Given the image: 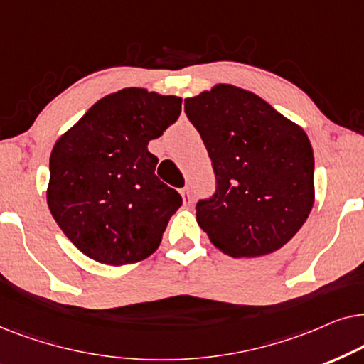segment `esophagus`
<instances>
[{"label": "esophagus", "instance_id": "obj_1", "mask_svg": "<svg viewBox=\"0 0 364 364\" xmlns=\"http://www.w3.org/2000/svg\"><path fill=\"white\" fill-rule=\"evenodd\" d=\"M181 198H183V203H185L186 208H190L193 205V196H191V191L188 190V188H183L181 190Z\"/></svg>", "mask_w": 364, "mask_h": 364}]
</instances>
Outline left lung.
<instances>
[{
  "mask_svg": "<svg viewBox=\"0 0 364 364\" xmlns=\"http://www.w3.org/2000/svg\"><path fill=\"white\" fill-rule=\"evenodd\" d=\"M216 176L196 221L218 250L255 258L284 246L314 203V158L301 126L258 95L232 85L185 100Z\"/></svg>",
  "mask_w": 364,
  "mask_h": 364,
  "instance_id": "left-lung-1",
  "label": "left lung"
}]
</instances>
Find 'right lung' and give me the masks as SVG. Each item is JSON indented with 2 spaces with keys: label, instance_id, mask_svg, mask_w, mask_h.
Here are the masks:
<instances>
[{
  "label": "right lung",
  "instance_id": "add662e5",
  "mask_svg": "<svg viewBox=\"0 0 364 364\" xmlns=\"http://www.w3.org/2000/svg\"><path fill=\"white\" fill-rule=\"evenodd\" d=\"M181 113V98L124 88L91 106L53 146L46 200L58 226L88 258L138 263L161 243L181 196L154 174L148 143Z\"/></svg>",
  "mask_w": 364,
  "mask_h": 364
}]
</instances>
